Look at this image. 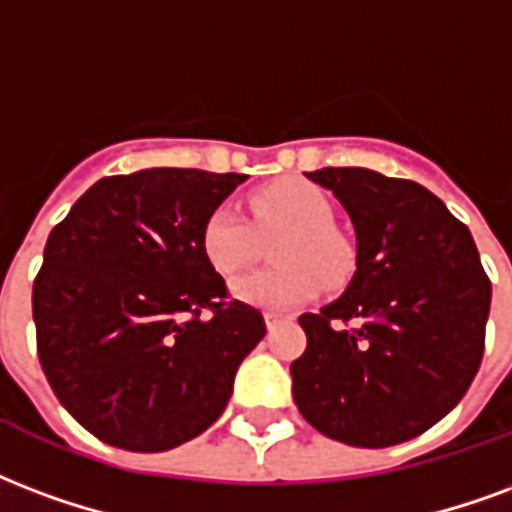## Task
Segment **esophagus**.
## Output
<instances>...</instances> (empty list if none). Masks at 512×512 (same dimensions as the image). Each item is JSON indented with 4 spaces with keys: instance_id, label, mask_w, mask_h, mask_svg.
I'll return each mask as SVG.
<instances>
[{
    "instance_id": "obj_1",
    "label": "esophagus",
    "mask_w": 512,
    "mask_h": 512,
    "mask_svg": "<svg viewBox=\"0 0 512 512\" xmlns=\"http://www.w3.org/2000/svg\"><path fill=\"white\" fill-rule=\"evenodd\" d=\"M276 323H279V314L266 312V328H268V331H271V328H276Z\"/></svg>"
}]
</instances>
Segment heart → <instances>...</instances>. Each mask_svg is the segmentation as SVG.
Returning <instances> with one entry per match:
<instances>
[{
  "label": "heart",
  "mask_w": 512,
  "mask_h": 512,
  "mask_svg": "<svg viewBox=\"0 0 512 512\" xmlns=\"http://www.w3.org/2000/svg\"><path fill=\"white\" fill-rule=\"evenodd\" d=\"M255 225L236 208L219 206L203 225L200 244L214 271L233 276L260 255V237L274 238L279 268L252 271L230 282V295L266 312H287L312 301L320 287H342L355 268V252L333 230V203L309 181H276L257 189L252 200Z\"/></svg>",
  "instance_id": "b5f03b06"
}]
</instances>
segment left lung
Returning <instances> with one entry per match:
<instances>
[{
    "label": "left lung",
    "instance_id": "8db88e82",
    "mask_svg": "<svg viewBox=\"0 0 512 512\" xmlns=\"http://www.w3.org/2000/svg\"><path fill=\"white\" fill-rule=\"evenodd\" d=\"M306 179L347 211L355 274L336 301L301 314L295 404L344 445H399L445 418L475 380L491 282L467 225L426 187L369 168Z\"/></svg>",
    "mask_w": 512,
    "mask_h": 512
}]
</instances>
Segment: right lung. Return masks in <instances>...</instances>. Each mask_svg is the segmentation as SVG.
<instances>
[{"label": "right lung", "instance_id": "right-lung-1", "mask_svg": "<svg viewBox=\"0 0 512 512\" xmlns=\"http://www.w3.org/2000/svg\"><path fill=\"white\" fill-rule=\"evenodd\" d=\"M244 181L198 168L108 176L48 236L32 290L40 363L64 410L113 448L160 453L203 434L266 336L255 306L222 301L200 244Z\"/></svg>", "mask_w": 512, "mask_h": 512}]
</instances>
